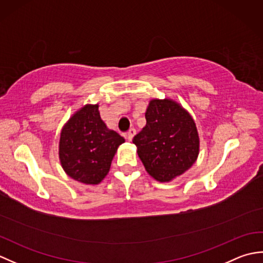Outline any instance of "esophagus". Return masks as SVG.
<instances>
[{"mask_svg":"<svg viewBox=\"0 0 263 263\" xmlns=\"http://www.w3.org/2000/svg\"><path fill=\"white\" fill-rule=\"evenodd\" d=\"M135 136H136V130H135V128H130L128 132L126 133V139L128 141H132V139Z\"/></svg>","mask_w":263,"mask_h":263,"instance_id":"34e87169","label":"esophagus"}]
</instances>
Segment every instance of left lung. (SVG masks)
Listing matches in <instances>:
<instances>
[{
    "instance_id": "1",
    "label": "left lung",
    "mask_w": 263,
    "mask_h": 263,
    "mask_svg": "<svg viewBox=\"0 0 263 263\" xmlns=\"http://www.w3.org/2000/svg\"><path fill=\"white\" fill-rule=\"evenodd\" d=\"M147 124L133 138L144 168L155 180L170 182L191 167L200 140L194 120L173 99H152Z\"/></svg>"
}]
</instances>
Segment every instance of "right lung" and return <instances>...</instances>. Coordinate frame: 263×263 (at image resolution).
Masks as SVG:
<instances>
[{
  "mask_svg": "<svg viewBox=\"0 0 263 263\" xmlns=\"http://www.w3.org/2000/svg\"><path fill=\"white\" fill-rule=\"evenodd\" d=\"M124 138L109 130L100 119L98 104L85 105L61 131L59 157L73 180L96 185L108 174L111 160Z\"/></svg>",
  "mask_w": 263,
  "mask_h": 263,
  "instance_id": "right-lung-1",
  "label": "right lung"
}]
</instances>
